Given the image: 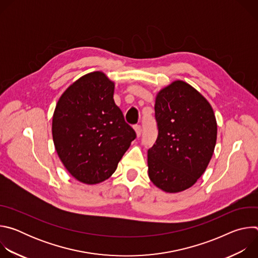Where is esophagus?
<instances>
[{
  "instance_id": "34e87169",
  "label": "esophagus",
  "mask_w": 258,
  "mask_h": 258,
  "mask_svg": "<svg viewBox=\"0 0 258 258\" xmlns=\"http://www.w3.org/2000/svg\"><path fill=\"white\" fill-rule=\"evenodd\" d=\"M134 128H135V131H136V133H137V136L140 137L141 134H142V126H141L140 124H136V125L134 126Z\"/></svg>"
}]
</instances>
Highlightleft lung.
Wrapping results in <instances>:
<instances>
[{
    "mask_svg": "<svg viewBox=\"0 0 258 258\" xmlns=\"http://www.w3.org/2000/svg\"><path fill=\"white\" fill-rule=\"evenodd\" d=\"M154 109L158 135L148 150L149 177L164 192H181L194 185L212 157L217 134L213 110L181 81L158 93Z\"/></svg>",
    "mask_w": 258,
    "mask_h": 258,
    "instance_id": "1",
    "label": "left lung"
}]
</instances>
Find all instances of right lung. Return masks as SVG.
<instances>
[{
	"label": "right lung",
	"instance_id": "add662e5",
	"mask_svg": "<svg viewBox=\"0 0 258 258\" xmlns=\"http://www.w3.org/2000/svg\"><path fill=\"white\" fill-rule=\"evenodd\" d=\"M114 84L96 71L60 97L52 134L62 163L78 180L94 185L112 175L137 137L113 99Z\"/></svg>",
	"mask_w": 258,
	"mask_h": 258
}]
</instances>
